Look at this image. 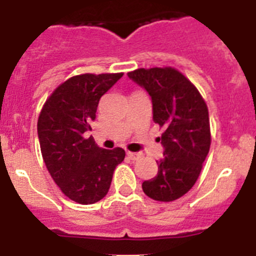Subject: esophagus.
Listing matches in <instances>:
<instances>
[{"label": "esophagus", "instance_id": "esophagus-1", "mask_svg": "<svg viewBox=\"0 0 256 256\" xmlns=\"http://www.w3.org/2000/svg\"><path fill=\"white\" fill-rule=\"evenodd\" d=\"M126 156H128L130 160H138L142 158V154L141 152H130V151H128V152H126Z\"/></svg>", "mask_w": 256, "mask_h": 256}]
</instances>
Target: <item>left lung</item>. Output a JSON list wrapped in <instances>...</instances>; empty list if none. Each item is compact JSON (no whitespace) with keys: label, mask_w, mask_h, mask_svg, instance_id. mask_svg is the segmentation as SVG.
Wrapping results in <instances>:
<instances>
[{"label":"left lung","mask_w":256,"mask_h":256,"mask_svg":"<svg viewBox=\"0 0 256 256\" xmlns=\"http://www.w3.org/2000/svg\"><path fill=\"white\" fill-rule=\"evenodd\" d=\"M128 76L148 92L154 122L164 132V159L158 174L142 183L148 198L169 202L186 195L202 169L212 144L209 110L195 84L172 66L140 68Z\"/></svg>","instance_id":"left-lung-1"}]
</instances>
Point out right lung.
Returning <instances> with one entry per match:
<instances>
[{"instance_id": "1", "label": "right lung", "mask_w": 256, "mask_h": 256, "mask_svg": "<svg viewBox=\"0 0 256 256\" xmlns=\"http://www.w3.org/2000/svg\"><path fill=\"white\" fill-rule=\"evenodd\" d=\"M122 76L123 73L72 76L50 94L38 116L47 170L61 192L78 204L90 205L105 198L116 165L126 158L123 148H101L94 137H86L100 98Z\"/></svg>"}]
</instances>
